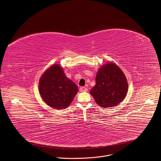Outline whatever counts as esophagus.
<instances>
[{"instance_id":"esophagus-1","label":"esophagus","mask_w":161,"mask_h":161,"mask_svg":"<svg viewBox=\"0 0 161 161\" xmlns=\"http://www.w3.org/2000/svg\"><path fill=\"white\" fill-rule=\"evenodd\" d=\"M80 91L81 92H87V89L86 87H81L80 88Z\"/></svg>"}]
</instances>
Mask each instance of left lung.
Masks as SVG:
<instances>
[{
    "label": "left lung",
    "instance_id": "1",
    "mask_svg": "<svg viewBox=\"0 0 161 161\" xmlns=\"http://www.w3.org/2000/svg\"><path fill=\"white\" fill-rule=\"evenodd\" d=\"M95 82L90 94L102 108L115 106L126 96L128 89L126 77L121 69L112 62H108L99 68Z\"/></svg>",
    "mask_w": 161,
    "mask_h": 161
}]
</instances>
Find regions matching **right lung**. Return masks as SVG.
Listing matches in <instances>:
<instances>
[{
    "instance_id": "right-lung-1",
    "label": "right lung",
    "mask_w": 161,
    "mask_h": 161,
    "mask_svg": "<svg viewBox=\"0 0 161 161\" xmlns=\"http://www.w3.org/2000/svg\"><path fill=\"white\" fill-rule=\"evenodd\" d=\"M38 86L42 100L55 109L67 108L78 92L77 86L67 77L59 64L48 68L40 77Z\"/></svg>"
}]
</instances>
